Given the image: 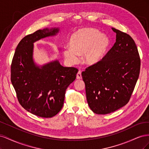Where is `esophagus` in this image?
I'll return each instance as SVG.
<instances>
[{
    "mask_svg": "<svg viewBox=\"0 0 149 149\" xmlns=\"http://www.w3.org/2000/svg\"><path fill=\"white\" fill-rule=\"evenodd\" d=\"M82 78V76H81V72L80 71H78V73L76 74V79H81Z\"/></svg>",
    "mask_w": 149,
    "mask_h": 149,
    "instance_id": "1",
    "label": "esophagus"
}]
</instances>
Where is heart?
I'll list each match as a JSON object with an SVG mask.
<instances>
[{"label":"heart","mask_w":149,"mask_h":149,"mask_svg":"<svg viewBox=\"0 0 149 149\" xmlns=\"http://www.w3.org/2000/svg\"><path fill=\"white\" fill-rule=\"evenodd\" d=\"M70 47H65L63 55L65 60L71 65L79 61L78 55H83L86 65L94 66L101 62L109 51L111 40L106 35L93 28L79 29L72 34Z\"/></svg>","instance_id":"heart-1"}]
</instances>
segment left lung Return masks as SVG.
Listing matches in <instances>:
<instances>
[{"instance_id":"1","label":"left lung","mask_w":149,"mask_h":149,"mask_svg":"<svg viewBox=\"0 0 149 149\" xmlns=\"http://www.w3.org/2000/svg\"><path fill=\"white\" fill-rule=\"evenodd\" d=\"M116 33L114 46L98 64L82 72L90 109L107 114L127 104L137 81L141 60L134 40L112 28Z\"/></svg>"}]
</instances>
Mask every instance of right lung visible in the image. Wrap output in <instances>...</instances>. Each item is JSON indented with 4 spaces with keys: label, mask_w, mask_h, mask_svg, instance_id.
Returning <instances> with one entry per match:
<instances>
[{
    "label": "right lung",
    "mask_w": 149,
    "mask_h": 149,
    "mask_svg": "<svg viewBox=\"0 0 149 149\" xmlns=\"http://www.w3.org/2000/svg\"><path fill=\"white\" fill-rule=\"evenodd\" d=\"M59 31L58 27L46 28L25 36L18 44L12 62L11 82L18 100L25 110L41 118H52L60 111L66 89L78 71L63 66L58 60L43 65L34 61V43Z\"/></svg>",
    "instance_id": "right-lung-1"
}]
</instances>
